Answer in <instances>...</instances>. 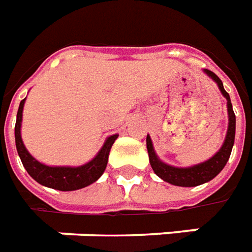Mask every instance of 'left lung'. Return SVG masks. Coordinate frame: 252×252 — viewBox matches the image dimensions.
<instances>
[{
    "label": "left lung",
    "mask_w": 252,
    "mask_h": 252,
    "mask_svg": "<svg viewBox=\"0 0 252 252\" xmlns=\"http://www.w3.org/2000/svg\"><path fill=\"white\" fill-rule=\"evenodd\" d=\"M204 71L209 75V77L216 81L217 86L221 90L222 95L227 98V108H228V131L224 144L221 148L219 150V153L212 157L209 160H206L204 163L195 164L191 167H185V169H181V167H173L169 164L160 162L158 157L155 155L154 151L153 142L150 136H147V151L148 157H150V163L153 167L154 173L160 177L162 180L169 182L171 185L175 186H185V188H191V186H198L205 184L208 181L213 180L222 169L224 166L227 164L231 151H232L233 142H235V126H236V117L233 113L232 104H231V98H229V94L224 90L222 82L220 78L217 77L215 72H212L211 70H204Z\"/></svg>",
    "instance_id": "1"
}]
</instances>
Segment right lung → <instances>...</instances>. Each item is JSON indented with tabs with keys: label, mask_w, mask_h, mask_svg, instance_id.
Returning a JSON list of instances; mask_svg holds the SVG:
<instances>
[{
	"label": "right lung",
	"mask_w": 252,
	"mask_h": 252,
	"mask_svg": "<svg viewBox=\"0 0 252 252\" xmlns=\"http://www.w3.org/2000/svg\"><path fill=\"white\" fill-rule=\"evenodd\" d=\"M24 101L20 102L19 110H17V120L14 126V137H16V147L17 153L24 164L25 170L28 174L37 181L40 185H44L47 188L62 190V191H70V190L82 189L85 186H89L98 180L105 171V167L108 164V157L112 148V144L115 143L119 135H113L106 139V142L99 150L97 157L92 159L89 163L79 166V167H51L46 164L37 162L32 155H31L24 143L21 140V119H23V108H24Z\"/></svg>",
	"instance_id": "obj_1"
}]
</instances>
